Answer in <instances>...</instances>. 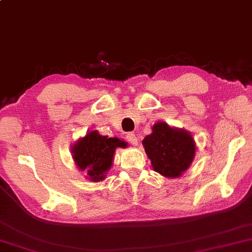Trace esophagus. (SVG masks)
I'll use <instances>...</instances> for the list:
<instances>
[{
    "mask_svg": "<svg viewBox=\"0 0 252 252\" xmlns=\"http://www.w3.org/2000/svg\"><path fill=\"white\" fill-rule=\"evenodd\" d=\"M126 140H128L130 144H132V145H135V146L138 145V139H137V137L133 132L126 133Z\"/></svg>",
    "mask_w": 252,
    "mask_h": 252,
    "instance_id": "34e87169",
    "label": "esophagus"
}]
</instances>
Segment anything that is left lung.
I'll return each mask as SVG.
<instances>
[{
	"label": "left lung",
	"instance_id": "1",
	"mask_svg": "<svg viewBox=\"0 0 252 252\" xmlns=\"http://www.w3.org/2000/svg\"><path fill=\"white\" fill-rule=\"evenodd\" d=\"M153 169L165 177H180L192 162L196 144L190 132L172 128L165 122L152 126V133L143 140Z\"/></svg>",
	"mask_w": 252,
	"mask_h": 252
}]
</instances>
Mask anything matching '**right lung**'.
I'll return each instance as SVG.
<instances>
[{
  "mask_svg": "<svg viewBox=\"0 0 252 252\" xmlns=\"http://www.w3.org/2000/svg\"><path fill=\"white\" fill-rule=\"evenodd\" d=\"M116 147H126V143L116 137L99 135L95 130L77 140L71 152L77 167L85 170L92 182H99L105 180L107 170L112 167Z\"/></svg>",
  "mask_w": 252,
  "mask_h": 252,
  "instance_id": "obj_1",
  "label": "right lung"
}]
</instances>
